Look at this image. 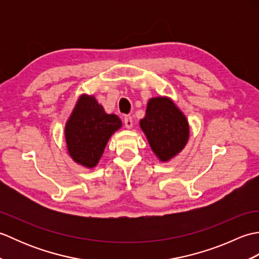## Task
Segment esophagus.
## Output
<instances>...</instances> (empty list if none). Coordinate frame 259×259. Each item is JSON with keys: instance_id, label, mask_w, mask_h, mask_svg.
<instances>
[{"instance_id": "34e87169", "label": "esophagus", "mask_w": 259, "mask_h": 259, "mask_svg": "<svg viewBox=\"0 0 259 259\" xmlns=\"http://www.w3.org/2000/svg\"><path fill=\"white\" fill-rule=\"evenodd\" d=\"M123 122H124V125H125L126 129H131V128H133L134 122H133V118H131L130 115H125Z\"/></svg>"}]
</instances>
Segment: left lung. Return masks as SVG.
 I'll return each mask as SVG.
<instances>
[{
    "mask_svg": "<svg viewBox=\"0 0 259 259\" xmlns=\"http://www.w3.org/2000/svg\"><path fill=\"white\" fill-rule=\"evenodd\" d=\"M139 124L151 150L162 162L177 156L189 139L188 120L168 97L151 98Z\"/></svg>",
    "mask_w": 259,
    "mask_h": 259,
    "instance_id": "left-lung-1",
    "label": "left lung"
}]
</instances>
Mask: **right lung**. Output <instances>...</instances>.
Returning <instances> with one entry per match:
<instances>
[{"label": "right lung", "instance_id": "right-lung-1", "mask_svg": "<svg viewBox=\"0 0 259 259\" xmlns=\"http://www.w3.org/2000/svg\"><path fill=\"white\" fill-rule=\"evenodd\" d=\"M121 125L118 115L106 113L95 97L80 96L64 126L69 156L81 166L96 167L109 139Z\"/></svg>", "mask_w": 259, "mask_h": 259}]
</instances>
